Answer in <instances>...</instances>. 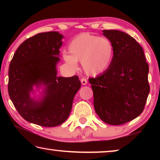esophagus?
Here are the masks:
<instances>
[{
	"mask_svg": "<svg viewBox=\"0 0 160 160\" xmlns=\"http://www.w3.org/2000/svg\"><path fill=\"white\" fill-rule=\"evenodd\" d=\"M81 82L83 85H86L87 84V80L85 78H81Z\"/></svg>",
	"mask_w": 160,
	"mask_h": 160,
	"instance_id": "34e87169",
	"label": "esophagus"
}]
</instances>
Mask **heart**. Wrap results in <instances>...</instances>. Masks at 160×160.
<instances>
[{"instance_id":"obj_1","label":"heart","mask_w":160,"mask_h":160,"mask_svg":"<svg viewBox=\"0 0 160 160\" xmlns=\"http://www.w3.org/2000/svg\"><path fill=\"white\" fill-rule=\"evenodd\" d=\"M69 54H63L65 62L71 66H77L82 62V68L89 76L103 73L112 62L114 47L109 39L89 33L76 36L68 45Z\"/></svg>"}]
</instances>
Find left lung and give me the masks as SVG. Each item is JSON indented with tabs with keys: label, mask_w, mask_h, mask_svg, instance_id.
Masks as SVG:
<instances>
[{
	"label": "left lung",
	"mask_w": 160,
	"mask_h": 160,
	"mask_svg": "<svg viewBox=\"0 0 160 160\" xmlns=\"http://www.w3.org/2000/svg\"><path fill=\"white\" fill-rule=\"evenodd\" d=\"M102 32L113 43V58L103 73L89 82L95 112L105 123L120 125L143 112L150 91L148 65L143 48L130 35L117 30Z\"/></svg>",
	"instance_id": "obj_1"
}]
</instances>
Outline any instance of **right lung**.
Returning a JSON list of instances; mask_svg holds the SVG:
<instances>
[{"instance_id": "add662e5", "label": "right lung", "mask_w": 160, "mask_h": 160, "mask_svg": "<svg viewBox=\"0 0 160 160\" xmlns=\"http://www.w3.org/2000/svg\"><path fill=\"white\" fill-rule=\"evenodd\" d=\"M62 36L55 31L41 32L28 38L15 52L8 69V95L26 121L43 127H55L69 117L74 96L81 87L78 76L58 77ZM46 86L40 102L29 97L33 85Z\"/></svg>"}]
</instances>
